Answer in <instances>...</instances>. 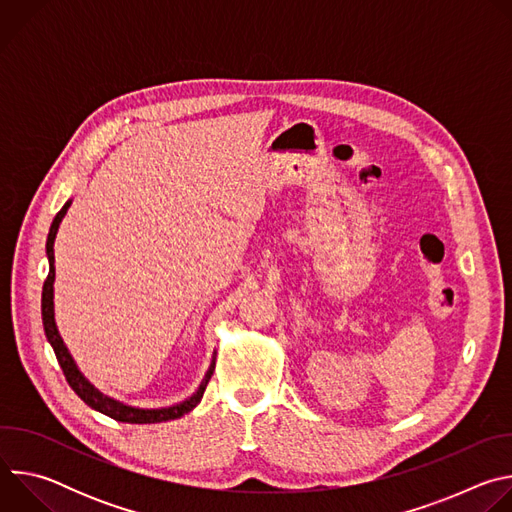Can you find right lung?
<instances>
[{"label": "right lung", "instance_id": "right-lung-1", "mask_svg": "<svg viewBox=\"0 0 512 512\" xmlns=\"http://www.w3.org/2000/svg\"><path fill=\"white\" fill-rule=\"evenodd\" d=\"M72 204V200H66L64 206L58 210V214L54 216V221L50 225V231H48V239H46V257H48V277L44 281V287H42V324H44V334L56 354V360L60 364V369L68 381V385L72 387V391H75L91 409L111 417V419H117V421H123V423H162V421H170V419H178L186 413H190L202 399L204 395V389L212 377V371H214V362H216V350L212 352V358H210V364H208V371L204 375V379L200 381L198 389L186 397L184 401L180 403H174V405H168V407H154V409H148V407H135V405H127L119 399H113L109 395H105L103 391H99L79 369V364L75 362V358H72V354L68 352L60 332H58V326H56V318H54V279H56V269H54V241H56V235H58V229H60V223L62 218L68 210V206Z\"/></svg>", "mask_w": 512, "mask_h": 512}]
</instances>
